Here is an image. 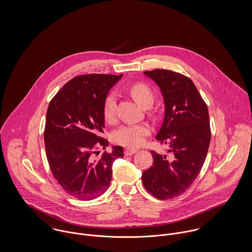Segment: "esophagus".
<instances>
[{
  "label": "esophagus",
  "instance_id": "34e87169",
  "mask_svg": "<svg viewBox=\"0 0 252 252\" xmlns=\"http://www.w3.org/2000/svg\"><path fill=\"white\" fill-rule=\"evenodd\" d=\"M135 152H137V149H134V148H126V149L124 150V154H125V156L133 155Z\"/></svg>",
  "mask_w": 252,
  "mask_h": 252
}]
</instances>
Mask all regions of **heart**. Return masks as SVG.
<instances>
[{
    "label": "heart",
    "mask_w": 252,
    "mask_h": 252,
    "mask_svg": "<svg viewBox=\"0 0 252 252\" xmlns=\"http://www.w3.org/2000/svg\"><path fill=\"white\" fill-rule=\"evenodd\" d=\"M131 95L144 108H149L154 102V93L145 83L138 82L130 88ZM103 113L105 119L113 123L116 120V95L110 92L105 99ZM151 128L147 123L125 124L116 129L112 134V140L115 144L126 147H136L144 143L150 134Z\"/></svg>",
    "instance_id": "1"
}]
</instances>
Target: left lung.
Returning <instances> with one entry per match:
<instances>
[{"label": "left lung", "instance_id": "1", "mask_svg": "<svg viewBox=\"0 0 252 252\" xmlns=\"http://www.w3.org/2000/svg\"><path fill=\"white\" fill-rule=\"evenodd\" d=\"M161 89L165 117L156 140L169 146L170 156L151 150L152 166L144 171L145 189L160 200L183 194L197 179L211 143L210 116L206 102L193 81L180 72L145 71Z\"/></svg>", "mask_w": 252, "mask_h": 252}]
</instances>
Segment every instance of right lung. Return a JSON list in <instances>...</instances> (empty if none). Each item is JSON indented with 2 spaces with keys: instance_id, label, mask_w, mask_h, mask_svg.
Here are the masks:
<instances>
[{
  "instance_id": "obj_1",
  "label": "right lung",
  "mask_w": 252,
  "mask_h": 252,
  "mask_svg": "<svg viewBox=\"0 0 252 252\" xmlns=\"http://www.w3.org/2000/svg\"><path fill=\"white\" fill-rule=\"evenodd\" d=\"M122 74L89 73L69 80L52 98L46 112L44 144L54 179L72 197L89 201L108 190L112 163L123 157V147L113 146L99 158V148L108 141L104 102L109 89Z\"/></svg>"
}]
</instances>
